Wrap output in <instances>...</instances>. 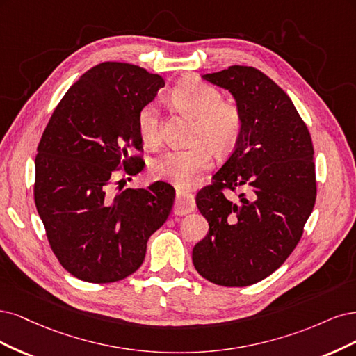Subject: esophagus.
<instances>
[{"mask_svg":"<svg viewBox=\"0 0 356 356\" xmlns=\"http://www.w3.org/2000/svg\"><path fill=\"white\" fill-rule=\"evenodd\" d=\"M195 210V198L193 195L186 191H177L175 198V207L173 211L177 216L188 214Z\"/></svg>","mask_w":356,"mask_h":356,"instance_id":"1","label":"esophagus"}]
</instances>
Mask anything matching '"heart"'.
I'll list each match as a JSON object with an SVG mask.
<instances>
[{
  "label": "heart",
  "mask_w": 356,
  "mask_h": 356,
  "mask_svg": "<svg viewBox=\"0 0 356 356\" xmlns=\"http://www.w3.org/2000/svg\"><path fill=\"white\" fill-rule=\"evenodd\" d=\"M176 105L195 118L189 149H173L156 156L151 171L158 179L188 188L200 173L211 167L213 154L227 155L238 145L244 130L243 113L235 103L222 100L216 87L198 78H185L171 91ZM137 131L146 146L161 142V115L156 103H147L137 113Z\"/></svg>",
  "instance_id": "1"
}]
</instances>
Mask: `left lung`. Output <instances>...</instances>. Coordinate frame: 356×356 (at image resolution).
I'll return each mask as SVG.
<instances>
[{
	"label": "left lung",
	"mask_w": 356,
	"mask_h": 356,
	"mask_svg": "<svg viewBox=\"0 0 356 356\" xmlns=\"http://www.w3.org/2000/svg\"><path fill=\"white\" fill-rule=\"evenodd\" d=\"M229 90L243 113L244 130L213 183L197 193L209 234L192 250L202 278L245 286L269 277L303 235L316 200L314 145L291 99L251 66L202 75ZM247 187L236 202L222 191Z\"/></svg>",
	"instance_id": "obj_1"
}]
</instances>
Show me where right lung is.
Wrapping results in <instances>:
<instances>
[{
  "mask_svg": "<svg viewBox=\"0 0 356 356\" xmlns=\"http://www.w3.org/2000/svg\"><path fill=\"white\" fill-rule=\"evenodd\" d=\"M164 79L140 66L103 62L88 70L56 106L38 145L33 198L53 253L75 278L115 282L140 268L146 243L168 219L175 189L112 192L120 168L139 175L137 113ZM121 181V180H120Z\"/></svg>",
  "mask_w": 356,
  "mask_h": 356,
  "instance_id": "right-lung-1",
  "label": "right lung"
}]
</instances>
